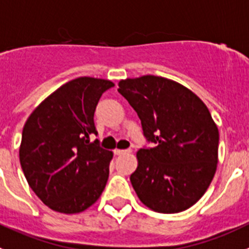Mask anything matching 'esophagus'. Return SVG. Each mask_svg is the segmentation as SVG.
<instances>
[{
	"mask_svg": "<svg viewBox=\"0 0 249 249\" xmlns=\"http://www.w3.org/2000/svg\"><path fill=\"white\" fill-rule=\"evenodd\" d=\"M126 152H130V150H120V149L114 150V154H115V155H123V154H126Z\"/></svg>",
	"mask_w": 249,
	"mask_h": 249,
	"instance_id": "34e87169",
	"label": "esophagus"
}]
</instances>
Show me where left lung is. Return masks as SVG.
<instances>
[{"label":"left lung","mask_w":249,"mask_h":249,"mask_svg":"<svg viewBox=\"0 0 249 249\" xmlns=\"http://www.w3.org/2000/svg\"><path fill=\"white\" fill-rule=\"evenodd\" d=\"M141 120L152 146L136 154L130 181L140 201L160 213L185 211L211 183L218 161L219 134L202 100L162 77L119 82L118 89Z\"/></svg>","instance_id":"8db88e82"}]
</instances>
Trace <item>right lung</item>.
Listing matches in <instances>:
<instances>
[{"label":"right lung","mask_w":249,"mask_h":249,"mask_svg":"<svg viewBox=\"0 0 249 249\" xmlns=\"http://www.w3.org/2000/svg\"><path fill=\"white\" fill-rule=\"evenodd\" d=\"M110 80L80 77L66 83L35 109L24 124L19 162L44 205L62 213L90 207L104 191L113 152L103 149L94 113Z\"/></svg>","instance_id":"1"}]
</instances>
